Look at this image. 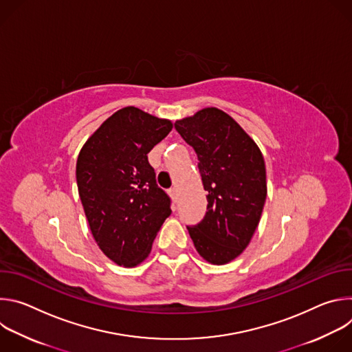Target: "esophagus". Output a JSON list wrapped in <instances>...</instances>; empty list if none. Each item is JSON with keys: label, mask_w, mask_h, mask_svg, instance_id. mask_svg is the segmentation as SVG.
Instances as JSON below:
<instances>
[{"label": "esophagus", "mask_w": 352, "mask_h": 352, "mask_svg": "<svg viewBox=\"0 0 352 352\" xmlns=\"http://www.w3.org/2000/svg\"><path fill=\"white\" fill-rule=\"evenodd\" d=\"M168 195H170L174 200H177V197H178V190H177V188H170V189H168Z\"/></svg>", "instance_id": "obj_1"}]
</instances>
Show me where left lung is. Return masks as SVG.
Here are the masks:
<instances>
[{"instance_id": "left-lung-1", "label": "left lung", "mask_w": 352, "mask_h": 352, "mask_svg": "<svg viewBox=\"0 0 352 352\" xmlns=\"http://www.w3.org/2000/svg\"><path fill=\"white\" fill-rule=\"evenodd\" d=\"M197 155L208 212L188 226L199 255L224 265L242 254L265 206L266 166L256 143L224 111L210 107L174 124Z\"/></svg>"}]
</instances>
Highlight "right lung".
Masks as SVG:
<instances>
[{
    "instance_id": "1",
    "label": "right lung",
    "mask_w": 352,
    "mask_h": 352,
    "mask_svg": "<svg viewBox=\"0 0 352 352\" xmlns=\"http://www.w3.org/2000/svg\"><path fill=\"white\" fill-rule=\"evenodd\" d=\"M171 129L168 120L125 107L102 124L78 156L76 182L90 231L120 266L143 262L171 214V199L147 160Z\"/></svg>"
}]
</instances>
